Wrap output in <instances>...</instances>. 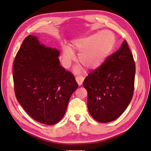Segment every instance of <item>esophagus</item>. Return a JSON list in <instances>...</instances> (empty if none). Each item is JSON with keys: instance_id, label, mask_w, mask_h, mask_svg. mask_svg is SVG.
<instances>
[{"instance_id": "1", "label": "esophagus", "mask_w": 151, "mask_h": 151, "mask_svg": "<svg viewBox=\"0 0 151 151\" xmlns=\"http://www.w3.org/2000/svg\"><path fill=\"white\" fill-rule=\"evenodd\" d=\"M84 80V77L83 76H76V81H77L78 84L79 86H81Z\"/></svg>"}]
</instances>
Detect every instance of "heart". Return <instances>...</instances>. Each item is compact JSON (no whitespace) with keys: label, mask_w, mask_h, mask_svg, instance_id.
Returning a JSON list of instances; mask_svg holds the SVG:
<instances>
[{"label":"heart","mask_w":151,"mask_h":151,"mask_svg":"<svg viewBox=\"0 0 151 151\" xmlns=\"http://www.w3.org/2000/svg\"><path fill=\"white\" fill-rule=\"evenodd\" d=\"M115 38L112 32L101 31L88 37L73 41L71 47L63 50V61L65 67L69 66L74 58L73 51L80 52L79 63L88 70L99 68L113 51Z\"/></svg>","instance_id":"heart-1"}]
</instances>
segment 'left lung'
Wrapping results in <instances>:
<instances>
[{
  "label": "left lung",
  "instance_id": "obj_1",
  "mask_svg": "<svg viewBox=\"0 0 151 151\" xmlns=\"http://www.w3.org/2000/svg\"><path fill=\"white\" fill-rule=\"evenodd\" d=\"M135 65L127 42L110 55L83 81L88 92L89 113L101 123L114 121L124 113L132 99Z\"/></svg>",
  "mask_w": 151,
  "mask_h": 151
}]
</instances>
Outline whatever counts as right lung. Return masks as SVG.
Here are the masks:
<instances>
[{"label": "right lung", "mask_w": 151, "mask_h": 151, "mask_svg": "<svg viewBox=\"0 0 151 151\" xmlns=\"http://www.w3.org/2000/svg\"><path fill=\"white\" fill-rule=\"evenodd\" d=\"M60 51L41 45L35 36L26 37L13 64L16 99L27 114L46 125L64 116L78 85L71 72L60 64Z\"/></svg>", "instance_id": "add662e5"}]
</instances>
